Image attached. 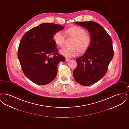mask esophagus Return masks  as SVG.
<instances>
[{
    "mask_svg": "<svg viewBox=\"0 0 129 129\" xmlns=\"http://www.w3.org/2000/svg\"><path fill=\"white\" fill-rule=\"evenodd\" d=\"M71 61V59H69V58H66V61Z\"/></svg>",
    "mask_w": 129,
    "mask_h": 129,
    "instance_id": "1",
    "label": "esophagus"
}]
</instances>
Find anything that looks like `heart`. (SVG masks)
I'll return each mask as SVG.
<instances>
[{
    "label": "heart",
    "instance_id": "b5f03b06",
    "mask_svg": "<svg viewBox=\"0 0 129 129\" xmlns=\"http://www.w3.org/2000/svg\"><path fill=\"white\" fill-rule=\"evenodd\" d=\"M68 35L74 37L71 45L72 47L65 48L60 51L62 55L66 57H73L78 55L80 52H85L90 45L91 43L90 36L85 33L84 28L78 26H73L66 31ZM53 39L55 44L59 47L64 46L65 37L63 33L57 31L54 35Z\"/></svg>",
    "mask_w": 129,
    "mask_h": 129
}]
</instances>
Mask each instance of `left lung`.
Returning a JSON list of instances; mask_svg holds the SVG:
<instances>
[{"instance_id": "8db88e82", "label": "left lung", "mask_w": 129, "mask_h": 129, "mask_svg": "<svg viewBox=\"0 0 129 129\" xmlns=\"http://www.w3.org/2000/svg\"><path fill=\"white\" fill-rule=\"evenodd\" d=\"M86 28L91 38V43L85 53L76 59L74 70L75 80L84 86L93 85L102 78L107 72L114 55L112 40L104 28L97 23L75 22Z\"/></svg>"}]
</instances>
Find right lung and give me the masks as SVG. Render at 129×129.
Returning a JSON list of instances; mask_svg holds the SVG:
<instances>
[{
	"label": "right lung",
	"mask_w": 129,
	"mask_h": 129,
	"mask_svg": "<svg viewBox=\"0 0 129 129\" xmlns=\"http://www.w3.org/2000/svg\"><path fill=\"white\" fill-rule=\"evenodd\" d=\"M64 28L55 24L43 23L28 31L19 46L18 57L25 75L33 83L45 85L55 78L59 62L65 61L57 53L54 34ZM53 55V58L50 55Z\"/></svg>",
	"instance_id": "right-lung-1"
}]
</instances>
